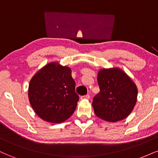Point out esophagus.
I'll return each mask as SVG.
<instances>
[{
    "label": "esophagus",
    "mask_w": 158,
    "mask_h": 158,
    "mask_svg": "<svg viewBox=\"0 0 158 158\" xmlns=\"http://www.w3.org/2000/svg\"><path fill=\"white\" fill-rule=\"evenodd\" d=\"M81 99H90V95L89 94H86V95L81 96Z\"/></svg>",
    "instance_id": "1"
}]
</instances>
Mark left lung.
I'll return each mask as SVG.
<instances>
[{
    "label": "left lung",
    "instance_id": "1",
    "mask_svg": "<svg viewBox=\"0 0 158 158\" xmlns=\"http://www.w3.org/2000/svg\"><path fill=\"white\" fill-rule=\"evenodd\" d=\"M97 81L100 91L92 102L96 115L109 122L126 118L137 102L135 83L118 68L99 70Z\"/></svg>",
    "mask_w": 158,
    "mask_h": 158
}]
</instances>
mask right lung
Instances as JSON below:
<instances>
[{
	"instance_id": "obj_1",
	"label": "right lung",
	"mask_w": 158,
	"mask_h": 158,
	"mask_svg": "<svg viewBox=\"0 0 158 158\" xmlns=\"http://www.w3.org/2000/svg\"><path fill=\"white\" fill-rule=\"evenodd\" d=\"M71 70L50 63L38 71L29 85L28 97L37 115L48 122L60 123L68 119L77 106L79 97Z\"/></svg>"
}]
</instances>
